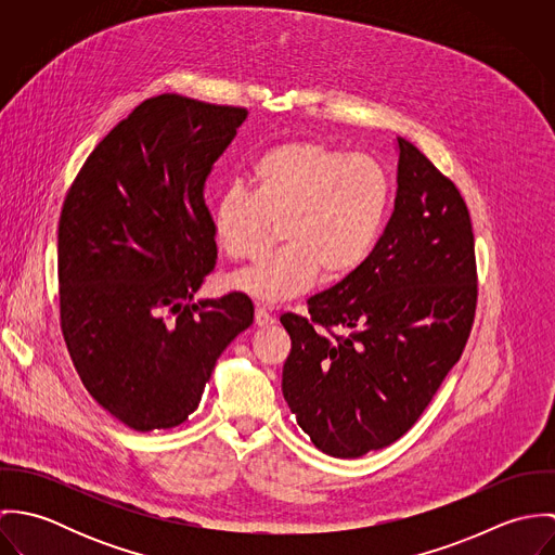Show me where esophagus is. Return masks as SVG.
Listing matches in <instances>:
<instances>
[{
  "instance_id": "esophagus-1",
  "label": "esophagus",
  "mask_w": 555,
  "mask_h": 555,
  "mask_svg": "<svg viewBox=\"0 0 555 555\" xmlns=\"http://www.w3.org/2000/svg\"><path fill=\"white\" fill-rule=\"evenodd\" d=\"M254 320H256V324H258V326H269V324H273V322H275V317H273V314H269L264 308H258Z\"/></svg>"
}]
</instances>
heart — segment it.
<instances>
[{"mask_svg": "<svg viewBox=\"0 0 555 555\" xmlns=\"http://www.w3.org/2000/svg\"><path fill=\"white\" fill-rule=\"evenodd\" d=\"M251 194L231 188L214 211L216 237L233 260L284 247L229 284L264 304L288 301L317 284L352 275L370 258L389 209V179L376 159L318 141L267 150L251 166Z\"/></svg>", "mask_w": 555, "mask_h": 555, "instance_id": "obj_1", "label": "heart"}]
</instances>
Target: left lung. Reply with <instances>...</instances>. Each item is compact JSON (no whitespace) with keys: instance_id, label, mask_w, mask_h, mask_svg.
Instances as JSON below:
<instances>
[{"instance_id":"8db88e82","label":"left lung","mask_w":555,"mask_h":555,"mask_svg":"<svg viewBox=\"0 0 555 555\" xmlns=\"http://www.w3.org/2000/svg\"><path fill=\"white\" fill-rule=\"evenodd\" d=\"M396 211L359 271L280 318L282 391L314 447L361 457L399 440L460 361L475 324L470 211L457 185L397 139Z\"/></svg>"}]
</instances>
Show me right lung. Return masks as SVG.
<instances>
[{"instance_id":"add662e5","label":"right lung","mask_w":555,"mask_h":555,"mask_svg":"<svg viewBox=\"0 0 555 555\" xmlns=\"http://www.w3.org/2000/svg\"><path fill=\"white\" fill-rule=\"evenodd\" d=\"M245 117L243 106L150 98L95 145L64 198L62 333L89 396L134 431L183 423L254 322L243 293L192 304L218 258L203 185Z\"/></svg>"}]
</instances>
